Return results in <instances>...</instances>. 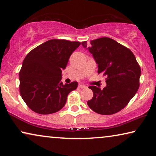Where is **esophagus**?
Masks as SVG:
<instances>
[{"mask_svg": "<svg viewBox=\"0 0 156 156\" xmlns=\"http://www.w3.org/2000/svg\"><path fill=\"white\" fill-rule=\"evenodd\" d=\"M78 87H79V88H81V89H83V88H86L87 87L84 85V84H80L78 85Z\"/></svg>", "mask_w": 156, "mask_h": 156, "instance_id": "34e87169", "label": "esophagus"}]
</instances>
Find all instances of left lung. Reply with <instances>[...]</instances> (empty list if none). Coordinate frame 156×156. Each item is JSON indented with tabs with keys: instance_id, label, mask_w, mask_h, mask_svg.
I'll list each match as a JSON object with an SVG mask.
<instances>
[{
	"instance_id": "obj_1",
	"label": "left lung",
	"mask_w": 156,
	"mask_h": 156,
	"mask_svg": "<svg viewBox=\"0 0 156 156\" xmlns=\"http://www.w3.org/2000/svg\"><path fill=\"white\" fill-rule=\"evenodd\" d=\"M82 45L87 49L98 65V73L107 76V85L102 90L89 86L94 96L87 105L102 115L113 114L122 109L139 88L140 67L130 49L112 38L103 37Z\"/></svg>"
}]
</instances>
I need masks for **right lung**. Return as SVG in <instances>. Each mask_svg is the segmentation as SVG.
<instances>
[{
  "instance_id": "add662e5",
  "label": "right lung",
  "mask_w": 156,
  "mask_h": 156,
  "mask_svg": "<svg viewBox=\"0 0 156 156\" xmlns=\"http://www.w3.org/2000/svg\"><path fill=\"white\" fill-rule=\"evenodd\" d=\"M79 42L53 39L29 53L19 73L20 93L29 108L39 114H51L65 106L77 82L62 84V71Z\"/></svg>"
}]
</instances>
